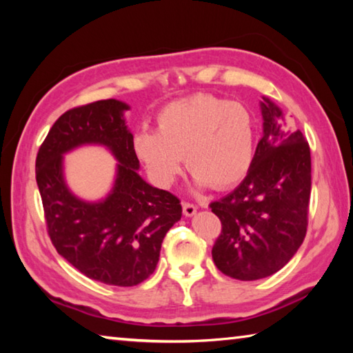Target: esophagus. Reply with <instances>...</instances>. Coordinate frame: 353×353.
<instances>
[{"label":"esophagus","instance_id":"34e87169","mask_svg":"<svg viewBox=\"0 0 353 353\" xmlns=\"http://www.w3.org/2000/svg\"><path fill=\"white\" fill-rule=\"evenodd\" d=\"M182 207H183V214H185V216H193V214L196 213V210H198V207H196L194 204H190V202H183Z\"/></svg>","mask_w":353,"mask_h":353}]
</instances>
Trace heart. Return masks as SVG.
<instances>
[{
	"mask_svg": "<svg viewBox=\"0 0 353 353\" xmlns=\"http://www.w3.org/2000/svg\"><path fill=\"white\" fill-rule=\"evenodd\" d=\"M255 135V118L246 105L199 93L165 105L157 115V132L137 134L134 151L160 187L176 182L185 157L198 187L225 190L248 176Z\"/></svg>",
	"mask_w": 353,
	"mask_h": 353,
	"instance_id": "1",
	"label": "heart"
}]
</instances>
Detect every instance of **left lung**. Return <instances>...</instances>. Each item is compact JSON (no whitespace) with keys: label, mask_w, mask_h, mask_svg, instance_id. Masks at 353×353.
Returning <instances> with one entry per match:
<instances>
[{"label":"left lung","mask_w":353,"mask_h":353,"mask_svg":"<svg viewBox=\"0 0 353 353\" xmlns=\"http://www.w3.org/2000/svg\"><path fill=\"white\" fill-rule=\"evenodd\" d=\"M263 137L248 176L210 204L221 219L212 256L218 270L236 280H259L282 270L307 234L312 193L310 146L299 129L286 126L270 98L260 103Z\"/></svg>","instance_id":"left-lung-1"}]
</instances>
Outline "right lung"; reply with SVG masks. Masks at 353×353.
I'll list each match as a JSON object with an SVG mask.
<instances>
[{
  "mask_svg": "<svg viewBox=\"0 0 353 353\" xmlns=\"http://www.w3.org/2000/svg\"><path fill=\"white\" fill-rule=\"evenodd\" d=\"M117 99L74 107L52 124L35 160V179L43 202L48 234L59 254L88 279L134 286L154 272L162 241L182 216L170 191L155 188L139 174L134 135ZM83 144H99L117 159L111 193L83 201L68 188L63 155Z\"/></svg>",
  "mask_w": 353,
  "mask_h": 353,
  "instance_id": "right-lung-1",
  "label": "right lung"
}]
</instances>
